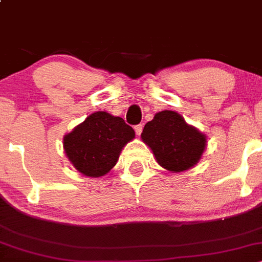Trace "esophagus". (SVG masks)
<instances>
[{
	"label": "esophagus",
	"mask_w": 262,
	"mask_h": 262,
	"mask_svg": "<svg viewBox=\"0 0 262 262\" xmlns=\"http://www.w3.org/2000/svg\"><path fill=\"white\" fill-rule=\"evenodd\" d=\"M134 130H136L137 136H140V134H142V130H143V125H142V124H138V125L134 126Z\"/></svg>",
	"instance_id": "esophagus-1"
}]
</instances>
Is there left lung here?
Here are the masks:
<instances>
[{
  "label": "left lung",
  "mask_w": 262,
  "mask_h": 262,
  "mask_svg": "<svg viewBox=\"0 0 262 262\" xmlns=\"http://www.w3.org/2000/svg\"><path fill=\"white\" fill-rule=\"evenodd\" d=\"M142 139L152 149L159 166L183 172L198 163L206 148V136L186 123L181 114L163 110L144 125Z\"/></svg>",
  "instance_id": "1"
}]
</instances>
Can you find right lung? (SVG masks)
I'll list each match as a JSON object with an SVG mask.
<instances>
[{
    "label": "right lung",
    "instance_id": "obj_1",
    "mask_svg": "<svg viewBox=\"0 0 262 262\" xmlns=\"http://www.w3.org/2000/svg\"><path fill=\"white\" fill-rule=\"evenodd\" d=\"M133 128L119 117L95 112L64 137L66 157L86 177H101L117 164L123 147L134 139Z\"/></svg>",
    "mask_w": 262,
    "mask_h": 262
}]
</instances>
